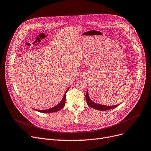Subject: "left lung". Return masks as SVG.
<instances>
[{
    "instance_id": "obj_1",
    "label": "left lung",
    "mask_w": 151,
    "mask_h": 151,
    "mask_svg": "<svg viewBox=\"0 0 151 151\" xmlns=\"http://www.w3.org/2000/svg\"><path fill=\"white\" fill-rule=\"evenodd\" d=\"M86 101L88 105L91 106V108L95 109H98L100 111H106V110H108V109H111L116 108V106H117L119 105H112V106H107V105H101V104H96V103L93 102V101H92V100L90 99L89 96V93H88V90L86 92Z\"/></svg>"
}]
</instances>
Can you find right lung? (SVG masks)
<instances>
[{
  "label": "right lung",
  "mask_w": 151,
  "mask_h": 151,
  "mask_svg": "<svg viewBox=\"0 0 151 151\" xmlns=\"http://www.w3.org/2000/svg\"><path fill=\"white\" fill-rule=\"evenodd\" d=\"M69 88H68V89H67V91H65L64 95H63V97L62 99V100L60 101L59 104L58 105H57L56 106H55L51 108H50V109H43V110H40V109H35L36 111H37L38 112H40V113H54V112H57L59 110H60V109H62V108H63V106H65V99H66V93L68 91Z\"/></svg>",
  "instance_id": "1"
}]
</instances>
